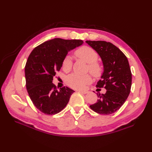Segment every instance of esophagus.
Here are the masks:
<instances>
[{
    "mask_svg": "<svg viewBox=\"0 0 152 152\" xmlns=\"http://www.w3.org/2000/svg\"><path fill=\"white\" fill-rule=\"evenodd\" d=\"M78 92H80V93H82V94H87V93H88V91H78Z\"/></svg>",
    "mask_w": 152,
    "mask_h": 152,
    "instance_id": "obj_1",
    "label": "esophagus"
}]
</instances>
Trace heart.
Masks as SVG:
<instances>
[{
    "label": "heart",
    "instance_id": "heart-1",
    "mask_svg": "<svg viewBox=\"0 0 152 152\" xmlns=\"http://www.w3.org/2000/svg\"><path fill=\"white\" fill-rule=\"evenodd\" d=\"M75 56L79 59L84 61L88 63V69L96 78L101 76L103 73V66L99 63L97 60L99 55L97 52L91 47L83 46L78 48L75 51ZM72 61L70 56H67L64 58L61 67L64 72H69L72 69ZM91 82V77L89 74L80 75V74L73 73L67 77L66 83L70 88L74 89H81L84 88L86 84Z\"/></svg>",
    "mask_w": 152,
    "mask_h": 152
}]
</instances>
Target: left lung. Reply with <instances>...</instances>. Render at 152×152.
<instances>
[{
	"mask_svg": "<svg viewBox=\"0 0 152 152\" xmlns=\"http://www.w3.org/2000/svg\"><path fill=\"white\" fill-rule=\"evenodd\" d=\"M86 42L99 53L104 64L102 79L96 87L106 89L105 94L97 93V101L89 106L99 114H112L121 107L131 91L132 74L127 58L110 42L101 40Z\"/></svg>",
	"mask_w": 152,
	"mask_h": 152,
	"instance_id": "1",
	"label": "left lung"
}]
</instances>
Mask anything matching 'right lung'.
Wrapping results in <instances>:
<instances>
[{
    "mask_svg": "<svg viewBox=\"0 0 152 152\" xmlns=\"http://www.w3.org/2000/svg\"><path fill=\"white\" fill-rule=\"evenodd\" d=\"M83 43L81 40L54 38L32 51L25 67L26 88L36 108L46 115L61 112L74 92L67 87L57 89L52 81L68 52Z\"/></svg>",
    "mask_w": 152,
    "mask_h": 152,
    "instance_id": "1",
    "label": "right lung"
}]
</instances>
